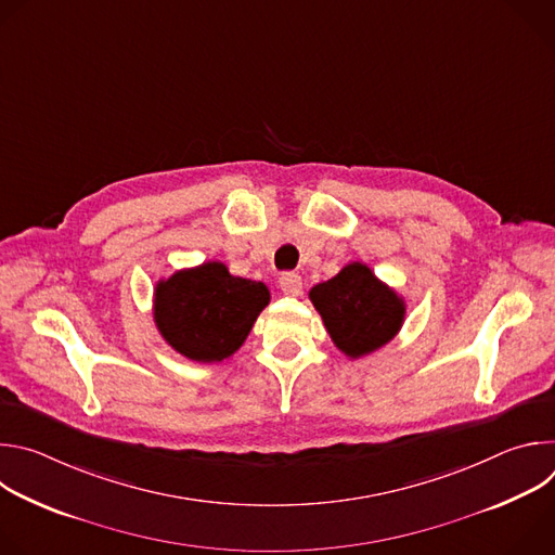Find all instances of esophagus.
<instances>
[{
  "mask_svg": "<svg viewBox=\"0 0 555 555\" xmlns=\"http://www.w3.org/2000/svg\"><path fill=\"white\" fill-rule=\"evenodd\" d=\"M279 285L283 289V294L287 296H300L302 294V279L296 272H283L279 279Z\"/></svg>",
  "mask_w": 555,
  "mask_h": 555,
  "instance_id": "obj_1",
  "label": "esophagus"
}]
</instances>
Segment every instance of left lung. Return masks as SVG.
<instances>
[{
    "mask_svg": "<svg viewBox=\"0 0 555 555\" xmlns=\"http://www.w3.org/2000/svg\"><path fill=\"white\" fill-rule=\"evenodd\" d=\"M332 343L349 358H364L400 334L406 298L362 263H347L336 276L309 289Z\"/></svg>",
    "mask_w": 555,
    "mask_h": 555,
    "instance_id": "left-lung-1",
    "label": "left lung"
}]
</instances>
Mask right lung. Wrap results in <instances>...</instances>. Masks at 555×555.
<instances>
[{
    "label": "right lung",
    "instance_id": "right-lung-1",
    "mask_svg": "<svg viewBox=\"0 0 555 555\" xmlns=\"http://www.w3.org/2000/svg\"><path fill=\"white\" fill-rule=\"evenodd\" d=\"M268 305L266 283L234 276L221 261H204L155 283L153 323L173 351L210 364L242 349Z\"/></svg>",
    "mask_w": 555,
    "mask_h": 555
}]
</instances>
